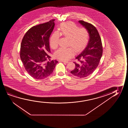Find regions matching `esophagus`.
I'll return each instance as SVG.
<instances>
[{
	"label": "esophagus",
	"instance_id": "1",
	"mask_svg": "<svg viewBox=\"0 0 128 128\" xmlns=\"http://www.w3.org/2000/svg\"><path fill=\"white\" fill-rule=\"evenodd\" d=\"M60 62H63L64 63H67L68 62V61H63V60H60Z\"/></svg>",
	"mask_w": 128,
	"mask_h": 128
}]
</instances>
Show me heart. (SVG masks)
I'll return each instance as SVG.
<instances>
[{"label": "heart", "instance_id": "1", "mask_svg": "<svg viewBox=\"0 0 128 128\" xmlns=\"http://www.w3.org/2000/svg\"><path fill=\"white\" fill-rule=\"evenodd\" d=\"M60 34L68 38L67 48H60L54 52L55 58L62 60H68L76 52L82 50L88 44L89 33L86 28H79L72 22L62 24L59 32H55L52 35L49 44L53 49L58 48Z\"/></svg>", "mask_w": 128, "mask_h": 128}]
</instances>
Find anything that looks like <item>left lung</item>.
Returning a JSON list of instances; mask_svg holds the SVG:
<instances>
[{"mask_svg":"<svg viewBox=\"0 0 128 128\" xmlns=\"http://www.w3.org/2000/svg\"><path fill=\"white\" fill-rule=\"evenodd\" d=\"M89 33L90 38L85 49L76 58L75 68L71 73L76 76L85 78L92 74L98 66L103 52L102 40L96 28L91 24L79 20Z\"/></svg>","mask_w":128,"mask_h":128,"instance_id":"1","label":"left lung"}]
</instances>
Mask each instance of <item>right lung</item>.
I'll return each instance as SVG.
<instances>
[{
	"label": "right lung",
	"mask_w": 128,
	"mask_h": 128,
	"mask_svg": "<svg viewBox=\"0 0 128 128\" xmlns=\"http://www.w3.org/2000/svg\"><path fill=\"white\" fill-rule=\"evenodd\" d=\"M55 20L32 27L23 37L20 57L25 70L32 77L42 80L52 74L57 60L50 61L49 38ZM50 61L48 62V60Z\"/></svg>",
	"instance_id": "right-lung-1"
}]
</instances>
